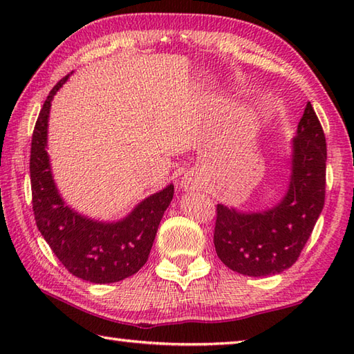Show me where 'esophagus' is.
<instances>
[{"mask_svg":"<svg viewBox=\"0 0 354 354\" xmlns=\"http://www.w3.org/2000/svg\"><path fill=\"white\" fill-rule=\"evenodd\" d=\"M181 187H183L184 190H187V192H194V190L202 189V183H201V179L196 175V173L189 171V173H185V175L183 176Z\"/></svg>","mask_w":354,"mask_h":354,"instance_id":"esophagus-1","label":"esophagus"}]
</instances>
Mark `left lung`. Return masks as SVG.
Segmentation results:
<instances>
[{
	"mask_svg": "<svg viewBox=\"0 0 354 354\" xmlns=\"http://www.w3.org/2000/svg\"><path fill=\"white\" fill-rule=\"evenodd\" d=\"M288 190L263 212H239L217 204L214 248L234 272L268 277L289 269L301 254L326 199L327 146L310 102L292 142Z\"/></svg>",
	"mask_w": 354,
	"mask_h": 354,
	"instance_id": "obj_1",
	"label": "left lung"
}]
</instances>
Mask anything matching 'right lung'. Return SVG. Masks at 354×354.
Listing matches in <instances>:
<instances>
[{
    "mask_svg": "<svg viewBox=\"0 0 354 354\" xmlns=\"http://www.w3.org/2000/svg\"><path fill=\"white\" fill-rule=\"evenodd\" d=\"M68 77L70 74L51 89L35 124L30 152L35 221L68 272L95 284L115 283L145 266L162 214L173 199V184L150 194L117 222L89 219L65 204L53 179L47 137L51 100Z\"/></svg>",
    "mask_w": 354,
    "mask_h": 354,
    "instance_id": "obj_1",
    "label": "right lung"
}]
</instances>
